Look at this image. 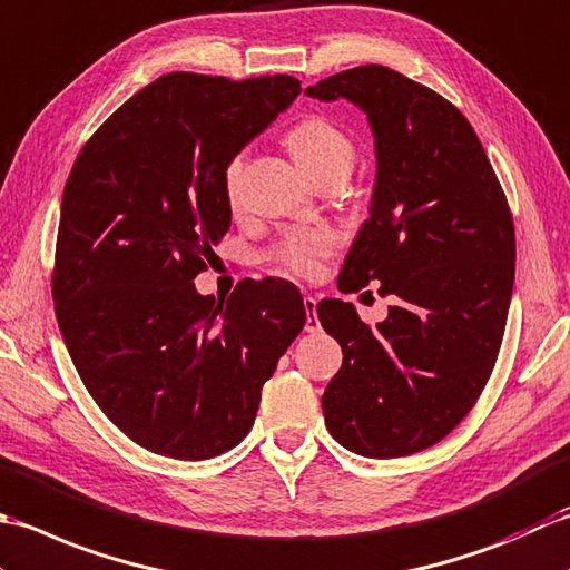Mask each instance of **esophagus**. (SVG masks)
<instances>
[{"label":"esophagus","instance_id":"obj_1","mask_svg":"<svg viewBox=\"0 0 570 570\" xmlns=\"http://www.w3.org/2000/svg\"><path fill=\"white\" fill-rule=\"evenodd\" d=\"M305 309H307V322H305V332L315 334L322 330V324L317 320V299L312 295H305Z\"/></svg>","mask_w":570,"mask_h":570}]
</instances>
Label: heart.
Instances as JSON below:
<instances>
[{
	"label": "heart",
	"mask_w": 570,
	"mask_h": 570,
	"mask_svg": "<svg viewBox=\"0 0 570 570\" xmlns=\"http://www.w3.org/2000/svg\"><path fill=\"white\" fill-rule=\"evenodd\" d=\"M285 145L289 155L297 161V167L307 174L309 179H317L320 174L332 169L350 171L354 165V145L340 127L322 115H307L297 120L285 135ZM243 159L246 155L236 153L226 161L224 169V187L230 202H236L238 179L243 171ZM334 250V238L330 234H297L285 238L281 246L273 250V261L283 271L312 277L320 273L322 261Z\"/></svg>",
	"instance_id": "b5f03b06"
}]
</instances>
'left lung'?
Returning a JSON list of instances; mask_svg holds the SVG:
<instances>
[{
	"label": "left lung",
	"instance_id": "1",
	"mask_svg": "<svg viewBox=\"0 0 570 570\" xmlns=\"http://www.w3.org/2000/svg\"><path fill=\"white\" fill-rule=\"evenodd\" d=\"M305 92L362 108L376 145L368 218L336 285L379 281L396 297L376 327L350 302L317 305L344 354L324 423L356 455H413L455 431L492 374L514 287L512 212L472 125L435 90L368 63Z\"/></svg>",
	"mask_w": 570,
	"mask_h": 570
}]
</instances>
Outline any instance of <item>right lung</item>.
Instances as JSON below:
<instances>
[{
    "instance_id": "right-lung-1",
    "label": "right lung",
    "mask_w": 570,
    "mask_h": 570,
    "mask_svg": "<svg viewBox=\"0 0 570 570\" xmlns=\"http://www.w3.org/2000/svg\"><path fill=\"white\" fill-rule=\"evenodd\" d=\"M299 90L293 76L167 73L98 127L66 181L58 327L92 401L157 455L236 448L307 322L287 281H243L226 302L194 287L230 226L226 161Z\"/></svg>"
}]
</instances>
